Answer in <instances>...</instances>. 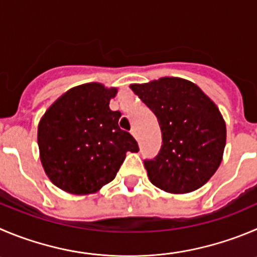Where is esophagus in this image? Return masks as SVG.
<instances>
[{
    "label": "esophagus",
    "instance_id": "34e87169",
    "mask_svg": "<svg viewBox=\"0 0 257 257\" xmlns=\"http://www.w3.org/2000/svg\"><path fill=\"white\" fill-rule=\"evenodd\" d=\"M131 134H132V136H133L134 137V138H136V140H138V136H137V131H136V129H132V131H131Z\"/></svg>",
    "mask_w": 257,
    "mask_h": 257
}]
</instances>
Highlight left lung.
Returning a JSON list of instances; mask_svg holds the SVG:
<instances>
[{
  "label": "left lung",
  "instance_id": "8db88e82",
  "mask_svg": "<svg viewBox=\"0 0 257 257\" xmlns=\"http://www.w3.org/2000/svg\"><path fill=\"white\" fill-rule=\"evenodd\" d=\"M156 115L162 134L161 151L145 161L148 179L170 194L198 190L223 160L227 129L215 102L198 85L180 77L132 83Z\"/></svg>",
  "mask_w": 257,
  "mask_h": 257
}]
</instances>
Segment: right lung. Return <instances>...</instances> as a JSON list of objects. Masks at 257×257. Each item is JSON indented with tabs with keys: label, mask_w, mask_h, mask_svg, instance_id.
Instances as JSON below:
<instances>
[{
	"label": "right lung",
	"mask_w": 257,
	"mask_h": 257,
	"mask_svg": "<svg viewBox=\"0 0 257 257\" xmlns=\"http://www.w3.org/2000/svg\"><path fill=\"white\" fill-rule=\"evenodd\" d=\"M117 87L74 86L53 102L38 124L39 157L57 188L73 195L100 191L115 179L136 140L120 131V112L110 110Z\"/></svg>",
	"instance_id": "right-lung-1"
}]
</instances>
